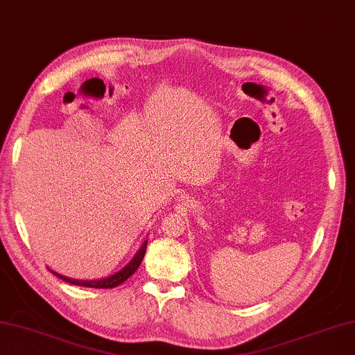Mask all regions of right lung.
<instances>
[{
    "label": "right lung",
    "mask_w": 355,
    "mask_h": 355,
    "mask_svg": "<svg viewBox=\"0 0 355 355\" xmlns=\"http://www.w3.org/2000/svg\"><path fill=\"white\" fill-rule=\"evenodd\" d=\"M146 243L148 241H145V243L142 244V247H140L139 252L136 253V257L132 258L128 266H125L122 270L114 273V275H111L108 278L105 279H96V282H80V279H72V278H66L63 275H60V273L51 270L53 275L58 277L60 279H63V282L66 283H71L73 286H85V287H94V289H112V287H117L119 284H122L125 279H128L132 273H135L137 270V267L140 266V263H142V259L145 257V252H146Z\"/></svg>",
    "instance_id": "add662e5"
}]
</instances>
